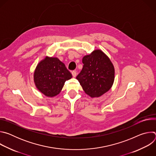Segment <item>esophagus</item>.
I'll return each instance as SVG.
<instances>
[{
	"label": "esophagus",
	"instance_id": "obj_1",
	"mask_svg": "<svg viewBox=\"0 0 156 156\" xmlns=\"http://www.w3.org/2000/svg\"><path fill=\"white\" fill-rule=\"evenodd\" d=\"M72 76L75 78V77H76V71H73L72 72Z\"/></svg>",
	"mask_w": 156,
	"mask_h": 156
}]
</instances>
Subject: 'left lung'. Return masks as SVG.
Wrapping results in <instances>:
<instances>
[{"label": "left lung", "instance_id": "obj_1", "mask_svg": "<svg viewBox=\"0 0 156 156\" xmlns=\"http://www.w3.org/2000/svg\"><path fill=\"white\" fill-rule=\"evenodd\" d=\"M83 67L76 76L84 91L91 98H98L112 86L115 78L114 65L101 50H94L82 59Z\"/></svg>", "mask_w": 156, "mask_h": 156}]
</instances>
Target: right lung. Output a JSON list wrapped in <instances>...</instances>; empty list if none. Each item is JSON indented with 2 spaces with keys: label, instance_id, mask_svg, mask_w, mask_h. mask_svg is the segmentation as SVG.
<instances>
[{
  "label": "right lung",
  "instance_id": "right-lung-1",
  "mask_svg": "<svg viewBox=\"0 0 156 156\" xmlns=\"http://www.w3.org/2000/svg\"><path fill=\"white\" fill-rule=\"evenodd\" d=\"M72 75L57 57H46L40 61L34 72V82L37 90L47 97L58 95L66 80Z\"/></svg>",
  "mask_w": 156,
  "mask_h": 156
}]
</instances>
